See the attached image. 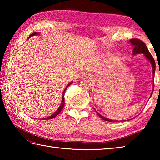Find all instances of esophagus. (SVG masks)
<instances>
[{
  "instance_id": "esophagus-1",
  "label": "esophagus",
  "mask_w": 160,
  "mask_h": 160,
  "mask_svg": "<svg viewBox=\"0 0 160 160\" xmlns=\"http://www.w3.org/2000/svg\"><path fill=\"white\" fill-rule=\"evenodd\" d=\"M93 77L92 75L89 73H84L82 75V78H85V79H91Z\"/></svg>"
}]
</instances>
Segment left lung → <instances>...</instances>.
<instances>
[{"label": "left lung", "instance_id": "1", "mask_svg": "<svg viewBox=\"0 0 160 160\" xmlns=\"http://www.w3.org/2000/svg\"><path fill=\"white\" fill-rule=\"evenodd\" d=\"M130 43L131 45L134 47L133 48V51H132V55H136V54H140V53H143L144 56L147 58V59H148L149 61H150V62L151 63V65H152V74H153V86H152V88H153L154 89V76H155V60L152 56H151V54L149 52V51L147 48V47L146 46V45L144 44V42L143 41H142V40L137 39V38H132L130 40ZM152 89V91H153ZM152 92L151 93V96H152ZM96 111V110H95ZM96 113H98V115H99V116L102 119V120H105V121H108V122H115L117 120H111V119H108L105 118L102 115H101L100 114H99L96 111ZM121 122H123V121H121Z\"/></svg>", "mask_w": 160, "mask_h": 160}]
</instances>
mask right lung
<instances>
[{"label":"right lung","mask_w":160,"mask_h":160,"mask_svg":"<svg viewBox=\"0 0 160 160\" xmlns=\"http://www.w3.org/2000/svg\"><path fill=\"white\" fill-rule=\"evenodd\" d=\"M36 35H39V33H37V32H34V33H31V35L29 36V38H30V37H32V36H36ZM73 83V82H69V84H68V85L67 86V87L65 88V89H64V92H63V93H62V102H61V104H60V106L59 107V108H58L57 109V111L55 112V113H54L53 114H52V115H50V116H49V117H47V118H43L42 120H51V119H53V118H54L55 117H56L60 113V111L62 110V108H63V107H64V92H65V91H66V89H67V88L69 87L70 84H71ZM40 120H41V119H40Z\"/></svg>","instance_id":"add662e5"}]
</instances>
